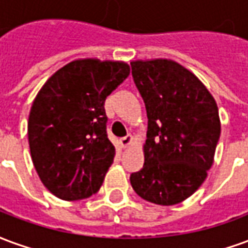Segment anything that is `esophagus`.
Returning a JSON list of instances; mask_svg holds the SVG:
<instances>
[{"mask_svg": "<svg viewBox=\"0 0 248 248\" xmlns=\"http://www.w3.org/2000/svg\"><path fill=\"white\" fill-rule=\"evenodd\" d=\"M133 140H134V137H133L131 134H127L126 137H124V138H121V140H119V143H121L122 147H127V146L133 142Z\"/></svg>", "mask_w": 248, "mask_h": 248, "instance_id": "obj_1", "label": "esophagus"}]
</instances>
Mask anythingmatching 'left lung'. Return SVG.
<instances>
[{
    "mask_svg": "<svg viewBox=\"0 0 248 248\" xmlns=\"http://www.w3.org/2000/svg\"><path fill=\"white\" fill-rule=\"evenodd\" d=\"M130 65L149 119L145 163L130 183L147 202L177 204L197 191L213 166L220 135L218 106L202 82L177 62Z\"/></svg>",
    "mask_w": 248,
    "mask_h": 248,
    "instance_id": "1",
    "label": "left lung"
}]
</instances>
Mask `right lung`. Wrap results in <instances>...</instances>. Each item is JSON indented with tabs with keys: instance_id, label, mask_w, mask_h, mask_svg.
<instances>
[{
	"instance_id": "1",
	"label": "right lung",
	"mask_w": 248,
	"mask_h": 248,
	"mask_svg": "<svg viewBox=\"0 0 248 248\" xmlns=\"http://www.w3.org/2000/svg\"><path fill=\"white\" fill-rule=\"evenodd\" d=\"M129 74L124 62L77 60L37 94L28 122L30 154L41 182L57 198L79 201L99 190L115 155L103 106Z\"/></svg>"
}]
</instances>
